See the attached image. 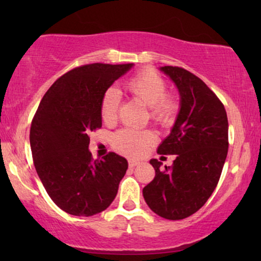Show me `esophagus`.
Wrapping results in <instances>:
<instances>
[{
	"label": "esophagus",
	"instance_id": "34e87169",
	"mask_svg": "<svg viewBox=\"0 0 261 261\" xmlns=\"http://www.w3.org/2000/svg\"><path fill=\"white\" fill-rule=\"evenodd\" d=\"M128 165H129V167H134L139 165V162L138 160H134V159H129L128 160Z\"/></svg>",
	"mask_w": 261,
	"mask_h": 261
}]
</instances>
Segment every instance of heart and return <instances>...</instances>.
<instances>
[{"label":"heart","instance_id":"obj_1","mask_svg":"<svg viewBox=\"0 0 261 261\" xmlns=\"http://www.w3.org/2000/svg\"><path fill=\"white\" fill-rule=\"evenodd\" d=\"M127 90L151 109V116L160 123L169 124L174 120L178 112V103L173 96L166 95V82L154 70L146 69L132 77L126 83ZM120 106V92L109 88L101 102V116L106 123L113 122L117 116ZM154 140L149 132L123 129L114 135L113 144L123 154L138 156L144 154L148 145Z\"/></svg>","mask_w":261,"mask_h":261}]
</instances>
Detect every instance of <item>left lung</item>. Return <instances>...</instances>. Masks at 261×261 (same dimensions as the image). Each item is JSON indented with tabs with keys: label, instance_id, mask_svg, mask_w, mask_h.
<instances>
[{
	"label": "left lung",
	"instance_id": "left-lung-1",
	"mask_svg": "<svg viewBox=\"0 0 261 261\" xmlns=\"http://www.w3.org/2000/svg\"><path fill=\"white\" fill-rule=\"evenodd\" d=\"M159 70L179 94V112L160 154H176L172 166L151 159L155 177L142 189L147 205L167 220H181L201 209L215 190L228 152L226 109L217 96L195 74L177 66Z\"/></svg>",
	"mask_w": 261,
	"mask_h": 261
}]
</instances>
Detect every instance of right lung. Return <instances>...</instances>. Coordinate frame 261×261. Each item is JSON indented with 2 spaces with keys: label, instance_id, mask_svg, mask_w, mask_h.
<instances>
[{
  "label": "right lung",
  "instance_id": "right-lung-1",
  "mask_svg": "<svg viewBox=\"0 0 261 261\" xmlns=\"http://www.w3.org/2000/svg\"><path fill=\"white\" fill-rule=\"evenodd\" d=\"M133 66L97 63L69 71L44 95L32 121L35 170L52 201L70 215L106 210L126 174L128 162L116 153L92 160L88 133L102 127L105 92Z\"/></svg>",
  "mask_w": 261,
  "mask_h": 261
}]
</instances>
